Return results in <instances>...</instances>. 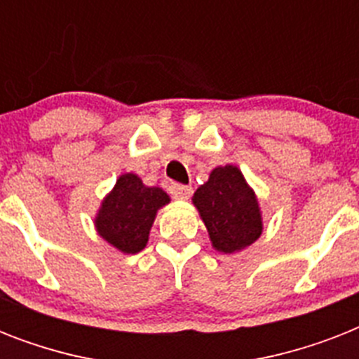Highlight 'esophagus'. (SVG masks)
<instances>
[{
	"label": "esophagus",
	"instance_id": "obj_1",
	"mask_svg": "<svg viewBox=\"0 0 359 359\" xmlns=\"http://www.w3.org/2000/svg\"><path fill=\"white\" fill-rule=\"evenodd\" d=\"M191 191H194V190H191L190 186L177 184V182H173V184L169 186V194H171L175 199H180V201H186V199H190Z\"/></svg>",
	"mask_w": 359,
	"mask_h": 359
}]
</instances>
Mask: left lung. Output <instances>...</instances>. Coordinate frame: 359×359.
Here are the masks:
<instances>
[{
	"label": "left lung",
	"instance_id": "obj_1",
	"mask_svg": "<svg viewBox=\"0 0 359 359\" xmlns=\"http://www.w3.org/2000/svg\"><path fill=\"white\" fill-rule=\"evenodd\" d=\"M214 250L236 253L262 235V212L253 188L236 165H218L191 197Z\"/></svg>",
	"mask_w": 359,
	"mask_h": 359
}]
</instances>
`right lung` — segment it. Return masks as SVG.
Segmentation results:
<instances>
[{
	"label": "right lung",
	"mask_w": 359,
	"mask_h": 359,
	"mask_svg": "<svg viewBox=\"0 0 359 359\" xmlns=\"http://www.w3.org/2000/svg\"><path fill=\"white\" fill-rule=\"evenodd\" d=\"M171 201L158 186H145L134 173L121 175L95 216V229L121 253H137L149 242L158 210Z\"/></svg>",
	"instance_id": "obj_1"
}]
</instances>
